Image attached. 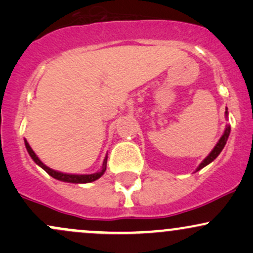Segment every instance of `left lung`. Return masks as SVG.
I'll use <instances>...</instances> for the list:
<instances>
[{
    "instance_id": "obj_1",
    "label": "left lung",
    "mask_w": 253,
    "mask_h": 253,
    "mask_svg": "<svg viewBox=\"0 0 253 253\" xmlns=\"http://www.w3.org/2000/svg\"><path fill=\"white\" fill-rule=\"evenodd\" d=\"M225 113H226V117H227V115H228L227 108H226V112H225ZM229 132H231V127L227 126V127H226L225 132H223L222 136H221V138H220V140L217 141V144L215 145V147H214L213 151H211V152L210 153V155L207 156V158H206L205 161H203L202 163L199 165V168H197L196 171L201 170L202 168H205V167H206V165H208V164H210V163H211V162H213L214 159H215L216 157L220 155V152H221L223 147H225V145H226V141H227V139H228V135H229Z\"/></svg>"
}]
</instances>
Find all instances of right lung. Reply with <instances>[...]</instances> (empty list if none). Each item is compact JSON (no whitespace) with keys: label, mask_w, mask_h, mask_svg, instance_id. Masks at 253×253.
I'll use <instances>...</instances> for the list:
<instances>
[{"label":"right lung","mask_w":253,"mask_h":253,"mask_svg":"<svg viewBox=\"0 0 253 253\" xmlns=\"http://www.w3.org/2000/svg\"><path fill=\"white\" fill-rule=\"evenodd\" d=\"M25 145H26V149H27V151H28V153H30V156L32 157V159H33V161L36 162L39 167H42V169L48 173V175L53 177V178L59 179V181L68 182V183H90V182H94V181H96V179L100 178V177L104 173V171H106L107 157L104 158L103 164H102V169H101V171H98V172H96V173H91V175H69V173H63V172H59V171H54V170L50 169L48 167H46V165L43 164L39 158H38L36 153H34V151L31 149L30 144L27 143V140H25Z\"/></svg>","instance_id":"add662e5"}]
</instances>
